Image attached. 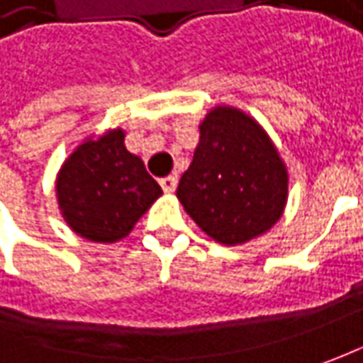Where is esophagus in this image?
I'll return each mask as SVG.
<instances>
[{
    "mask_svg": "<svg viewBox=\"0 0 363 363\" xmlns=\"http://www.w3.org/2000/svg\"><path fill=\"white\" fill-rule=\"evenodd\" d=\"M160 184H161V188H163V191L172 194V191H175V186H177V175H167V177H161Z\"/></svg>",
    "mask_w": 363,
    "mask_h": 363,
    "instance_id": "34e87169",
    "label": "esophagus"
}]
</instances>
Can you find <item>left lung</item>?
<instances>
[{"mask_svg": "<svg viewBox=\"0 0 363 363\" xmlns=\"http://www.w3.org/2000/svg\"><path fill=\"white\" fill-rule=\"evenodd\" d=\"M289 175L269 135L238 108L216 106L200 125L177 198L208 236L242 244L267 232L286 203Z\"/></svg>", "mask_w": 363, "mask_h": 363, "instance_id": "8db88e82", "label": "left lung"}]
</instances>
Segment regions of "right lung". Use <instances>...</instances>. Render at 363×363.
<instances>
[{"instance_id": "obj_1", "label": "right lung", "mask_w": 363, "mask_h": 363, "mask_svg": "<svg viewBox=\"0 0 363 363\" xmlns=\"http://www.w3.org/2000/svg\"><path fill=\"white\" fill-rule=\"evenodd\" d=\"M125 133L89 139L64 161L56 194L66 224L92 242H115L161 196L143 161L125 149Z\"/></svg>"}]
</instances>
